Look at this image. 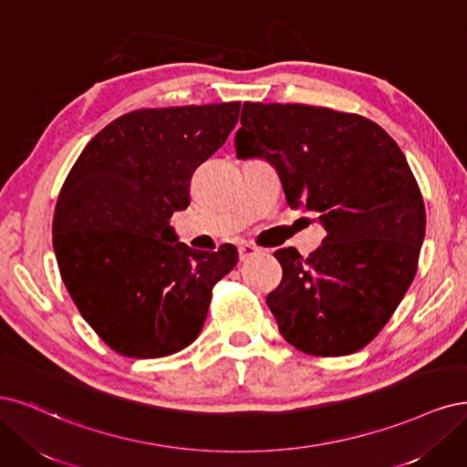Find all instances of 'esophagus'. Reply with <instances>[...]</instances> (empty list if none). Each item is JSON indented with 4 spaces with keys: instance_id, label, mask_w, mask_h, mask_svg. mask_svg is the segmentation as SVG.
<instances>
[{
    "instance_id": "1",
    "label": "esophagus",
    "mask_w": 467,
    "mask_h": 467,
    "mask_svg": "<svg viewBox=\"0 0 467 467\" xmlns=\"http://www.w3.org/2000/svg\"><path fill=\"white\" fill-rule=\"evenodd\" d=\"M260 252V248L258 246H254V244H240L238 246V258H240V262H246V260H250L252 255H255Z\"/></svg>"
}]
</instances>
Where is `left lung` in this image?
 Segmentation results:
<instances>
[{
  "label": "left lung",
  "instance_id": "obj_1",
  "mask_svg": "<svg viewBox=\"0 0 467 467\" xmlns=\"http://www.w3.org/2000/svg\"><path fill=\"white\" fill-rule=\"evenodd\" d=\"M236 157L275 169L293 209L327 236L303 258L281 248L265 303L281 336L308 355L358 351L380 332L415 277L425 205L401 149L370 119L306 104L244 102Z\"/></svg>",
  "mask_w": 467,
  "mask_h": 467
}]
</instances>
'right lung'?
<instances>
[{"label": "right lung", "instance_id": "add662e5", "mask_svg": "<svg viewBox=\"0 0 467 467\" xmlns=\"http://www.w3.org/2000/svg\"><path fill=\"white\" fill-rule=\"evenodd\" d=\"M240 102L135 110L83 149L59 192L54 252L75 306L116 353L157 358L200 336L234 246L195 252L171 217L193 169L227 141Z\"/></svg>", "mask_w": 467, "mask_h": 467}]
</instances>
